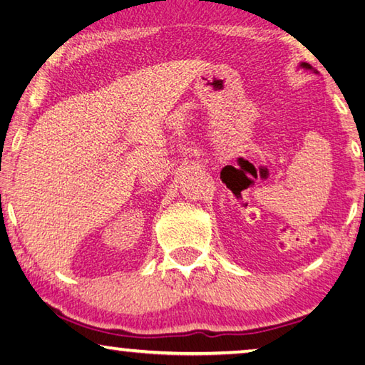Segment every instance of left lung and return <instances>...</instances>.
Returning a JSON list of instances; mask_svg holds the SVG:
<instances>
[{
	"instance_id": "8db88e82",
	"label": "left lung",
	"mask_w": 365,
	"mask_h": 365,
	"mask_svg": "<svg viewBox=\"0 0 365 365\" xmlns=\"http://www.w3.org/2000/svg\"><path fill=\"white\" fill-rule=\"evenodd\" d=\"M301 66H302V67H306V69H311V66H309L307 63H302Z\"/></svg>"
}]
</instances>
